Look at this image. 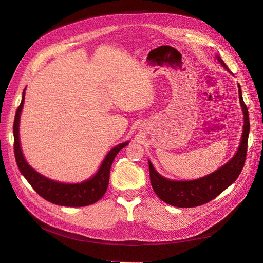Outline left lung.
Wrapping results in <instances>:
<instances>
[{"mask_svg":"<svg viewBox=\"0 0 263 263\" xmlns=\"http://www.w3.org/2000/svg\"><path fill=\"white\" fill-rule=\"evenodd\" d=\"M219 63L229 71L227 65L217 57ZM240 103L244 113V128L240 147L237 154L224 166L214 173L192 181H173L159 175L149 162L150 182L156 194L171 205L179 208H192L211 201L220 193L230 186L241 174L247 155L248 134H250V117L246 104L243 101L241 86L238 84Z\"/></svg>","mask_w":263,"mask_h":263,"instance_id":"left-lung-1","label":"left lung"}]
</instances>
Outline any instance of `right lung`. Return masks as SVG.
I'll list each match as a JSON object with an SVG mask.
<instances>
[{
	"label": "right lung",
	"instance_id": "1",
	"mask_svg": "<svg viewBox=\"0 0 263 263\" xmlns=\"http://www.w3.org/2000/svg\"><path fill=\"white\" fill-rule=\"evenodd\" d=\"M24 102V91L22 100L17 108L15 121H13V151L18 165V168L36 193L46 200L65 206H84L98 201L106 192L109 181V171L112 163L119 151L129 143H122L109 151L105 157L101 167L89 180L82 183L66 184L50 180L35 172L23 158L19 142V120Z\"/></svg>",
	"mask_w": 263,
	"mask_h": 263
}]
</instances>
